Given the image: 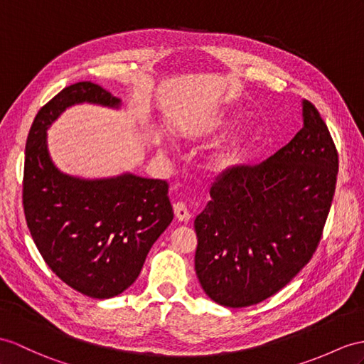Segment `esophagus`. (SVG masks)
I'll use <instances>...</instances> for the list:
<instances>
[{
    "instance_id": "1",
    "label": "esophagus",
    "mask_w": 364,
    "mask_h": 364,
    "mask_svg": "<svg viewBox=\"0 0 364 364\" xmlns=\"http://www.w3.org/2000/svg\"><path fill=\"white\" fill-rule=\"evenodd\" d=\"M173 208H174L176 218L179 219L181 223H188L190 218H191V213H190V210L187 207V203H185V202H176L174 205H173Z\"/></svg>"
}]
</instances>
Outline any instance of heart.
I'll return each instance as SVG.
<instances>
[{
    "mask_svg": "<svg viewBox=\"0 0 364 364\" xmlns=\"http://www.w3.org/2000/svg\"><path fill=\"white\" fill-rule=\"evenodd\" d=\"M236 157V151L235 149H225V151L219 153L215 159V165L218 170H224V168H227L228 165H232L233 161Z\"/></svg>",
    "mask_w": 364,
    "mask_h": 364,
    "instance_id": "heart-1",
    "label": "heart"
}]
</instances>
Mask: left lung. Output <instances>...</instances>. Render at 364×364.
<instances>
[{
  "label": "left lung",
  "mask_w": 364,
  "mask_h": 364,
  "mask_svg": "<svg viewBox=\"0 0 364 364\" xmlns=\"http://www.w3.org/2000/svg\"><path fill=\"white\" fill-rule=\"evenodd\" d=\"M286 146L255 166H235L210 188L194 219V269L203 291L225 307L270 298L312 259L332 205L338 153L314 103Z\"/></svg>",
  "instance_id": "obj_1"
}]
</instances>
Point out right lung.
<instances>
[{"instance_id":"add662e5","label":"right lung","mask_w":364,"mask_h":364,"mask_svg":"<svg viewBox=\"0 0 364 364\" xmlns=\"http://www.w3.org/2000/svg\"><path fill=\"white\" fill-rule=\"evenodd\" d=\"M119 106L91 82L61 90L38 111L26 141L23 207L44 262L69 287L112 298L140 274L146 255L173 220L166 181L123 174L83 181L60 173L46 146V129L74 103Z\"/></svg>"}]
</instances>
